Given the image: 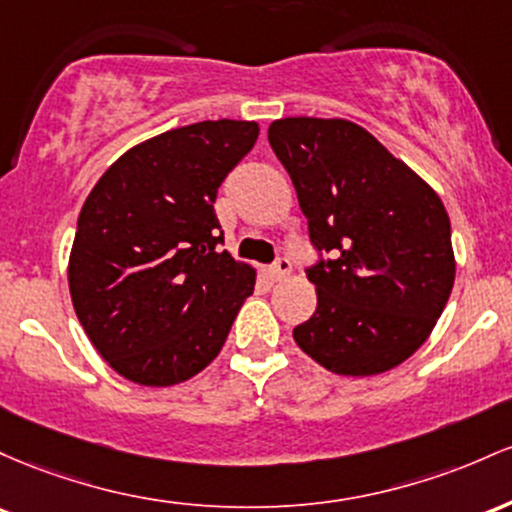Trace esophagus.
<instances>
[{"instance_id": "34e87169", "label": "esophagus", "mask_w": 512, "mask_h": 512, "mask_svg": "<svg viewBox=\"0 0 512 512\" xmlns=\"http://www.w3.org/2000/svg\"><path fill=\"white\" fill-rule=\"evenodd\" d=\"M290 271H292V263H290V258L280 256L278 261H275L273 266L268 268V275H271V280H273V283H278V280L287 278V275H290Z\"/></svg>"}]
</instances>
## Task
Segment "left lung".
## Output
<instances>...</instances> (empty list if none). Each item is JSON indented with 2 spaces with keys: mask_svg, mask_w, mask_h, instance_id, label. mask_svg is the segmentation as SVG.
<instances>
[{
  "mask_svg": "<svg viewBox=\"0 0 512 512\" xmlns=\"http://www.w3.org/2000/svg\"><path fill=\"white\" fill-rule=\"evenodd\" d=\"M319 261L317 312L295 343L336 375H380L423 346L455 283L450 217L421 176L360 125L283 118L268 128Z\"/></svg>",
  "mask_w": 512,
  "mask_h": 512,
  "instance_id": "1",
  "label": "left lung"
}]
</instances>
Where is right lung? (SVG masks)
I'll list each match as a JSON object with an SVG mask.
<instances>
[{"label": "right lung", "instance_id": "add662e5", "mask_svg": "<svg viewBox=\"0 0 512 512\" xmlns=\"http://www.w3.org/2000/svg\"><path fill=\"white\" fill-rule=\"evenodd\" d=\"M251 120H203L128 149L79 212L70 295L94 348L147 387L191 380L217 358L256 273L215 215L220 183L254 147Z\"/></svg>", "mask_w": 512, "mask_h": 512}]
</instances>
